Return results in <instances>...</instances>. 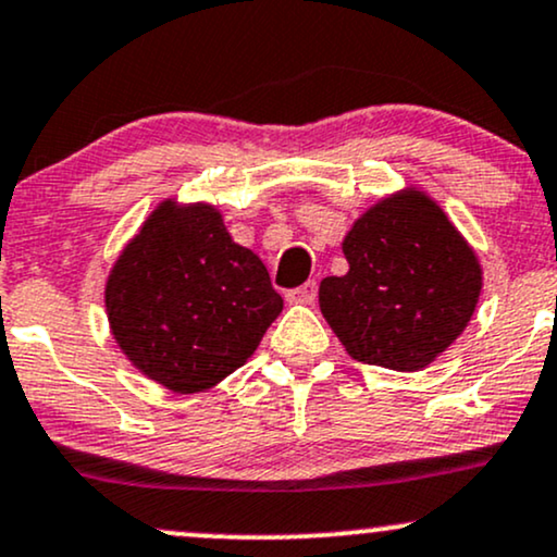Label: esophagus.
Returning <instances> with one entry per match:
<instances>
[{
  "label": "esophagus",
  "instance_id": "esophagus-1",
  "mask_svg": "<svg viewBox=\"0 0 557 557\" xmlns=\"http://www.w3.org/2000/svg\"><path fill=\"white\" fill-rule=\"evenodd\" d=\"M317 293H319V285L313 283V280H308L306 285L296 287V290L287 293V304H298V306H311L313 300H317Z\"/></svg>",
  "mask_w": 557,
  "mask_h": 557
}]
</instances>
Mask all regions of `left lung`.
<instances>
[{
  "instance_id": "8db88e82",
  "label": "left lung",
  "mask_w": 557,
  "mask_h": 557,
  "mask_svg": "<svg viewBox=\"0 0 557 557\" xmlns=\"http://www.w3.org/2000/svg\"><path fill=\"white\" fill-rule=\"evenodd\" d=\"M343 253L350 270L321 280L319 306L360 363L423 371L470 324L480 261L425 191L401 189L368 207Z\"/></svg>"
}]
</instances>
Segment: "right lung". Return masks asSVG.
Returning a JSON list of instances; mask_svg holds the SVG:
<instances>
[{
	"mask_svg": "<svg viewBox=\"0 0 557 557\" xmlns=\"http://www.w3.org/2000/svg\"><path fill=\"white\" fill-rule=\"evenodd\" d=\"M280 311L267 267L205 202H160L106 280L116 345L137 371L176 394L231 376Z\"/></svg>",
	"mask_w": 557,
	"mask_h": 557,
	"instance_id": "1",
	"label": "right lung"
}]
</instances>
